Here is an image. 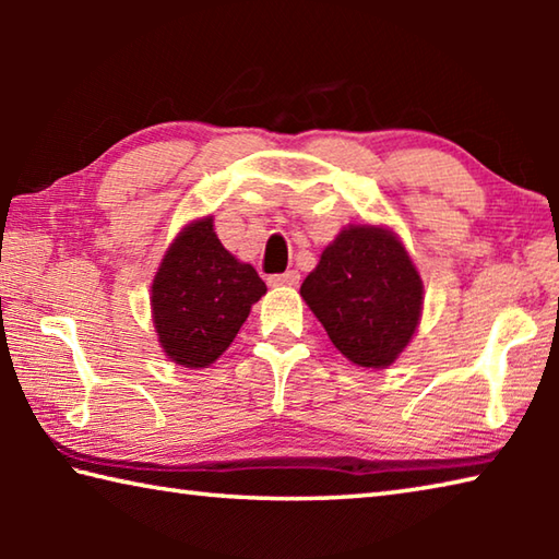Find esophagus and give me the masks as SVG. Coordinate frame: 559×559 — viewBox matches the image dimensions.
Returning a JSON list of instances; mask_svg holds the SVG:
<instances>
[{"label": "esophagus", "instance_id": "34e87169", "mask_svg": "<svg viewBox=\"0 0 559 559\" xmlns=\"http://www.w3.org/2000/svg\"><path fill=\"white\" fill-rule=\"evenodd\" d=\"M269 283H271V286H288V288H293V286H298V283H300V273L298 271L278 273V276H271Z\"/></svg>", "mask_w": 559, "mask_h": 559}]
</instances>
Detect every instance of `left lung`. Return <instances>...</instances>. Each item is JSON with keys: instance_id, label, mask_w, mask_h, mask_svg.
<instances>
[{"instance_id": "1", "label": "left lung", "mask_w": 559, "mask_h": 559, "mask_svg": "<svg viewBox=\"0 0 559 559\" xmlns=\"http://www.w3.org/2000/svg\"><path fill=\"white\" fill-rule=\"evenodd\" d=\"M300 296L349 362L384 370L419 328L424 283L390 226L347 224L320 253Z\"/></svg>"}]
</instances>
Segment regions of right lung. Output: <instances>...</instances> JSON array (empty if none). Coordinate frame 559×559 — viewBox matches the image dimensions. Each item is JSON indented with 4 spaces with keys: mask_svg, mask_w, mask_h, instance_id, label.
<instances>
[{
    "mask_svg": "<svg viewBox=\"0 0 559 559\" xmlns=\"http://www.w3.org/2000/svg\"><path fill=\"white\" fill-rule=\"evenodd\" d=\"M266 283L251 263L222 246L214 216L185 224L155 271L150 310L169 362L189 370L214 365L234 343Z\"/></svg>",
    "mask_w": 559,
    "mask_h": 559,
    "instance_id": "obj_1",
    "label": "right lung"
}]
</instances>
